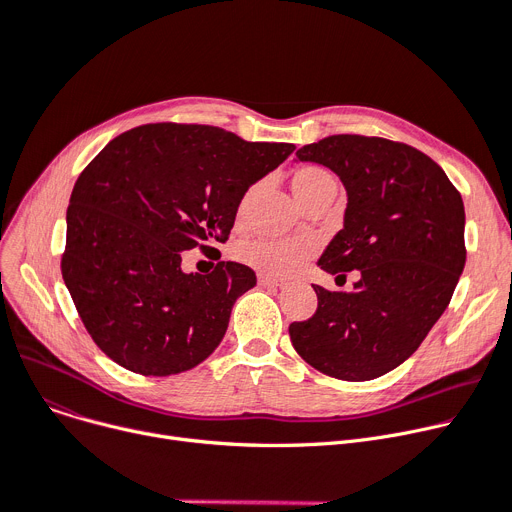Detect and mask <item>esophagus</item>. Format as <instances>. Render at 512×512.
Listing matches in <instances>:
<instances>
[{"mask_svg": "<svg viewBox=\"0 0 512 512\" xmlns=\"http://www.w3.org/2000/svg\"><path fill=\"white\" fill-rule=\"evenodd\" d=\"M258 285L260 287H283L285 281L283 279H277V277H270V275H258Z\"/></svg>", "mask_w": 512, "mask_h": 512, "instance_id": "34e87169", "label": "esophagus"}]
</instances>
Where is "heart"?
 <instances>
[{
	"label": "heart",
	"instance_id": "obj_1",
	"mask_svg": "<svg viewBox=\"0 0 512 512\" xmlns=\"http://www.w3.org/2000/svg\"><path fill=\"white\" fill-rule=\"evenodd\" d=\"M291 188L297 196V200L306 204L314 196H320L324 192H337V179L328 169L320 165H302L297 167L291 175ZM258 190V184L250 186L246 194L242 196V202L237 206V221L244 223L250 202ZM316 246L312 239H270V237H258L252 242H246L237 250V258L244 264L260 270L264 275L273 277H285L293 270L306 262L314 254Z\"/></svg>",
	"mask_w": 512,
	"mask_h": 512
}]
</instances>
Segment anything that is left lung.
<instances>
[{
	"mask_svg": "<svg viewBox=\"0 0 512 512\" xmlns=\"http://www.w3.org/2000/svg\"><path fill=\"white\" fill-rule=\"evenodd\" d=\"M335 171L347 190L343 229L318 266L353 291L312 285L318 308L289 324L295 351L318 372L362 382L401 366L446 310L465 268V206L422 150L337 134L295 153Z\"/></svg>",
	"mask_w": 512,
	"mask_h": 512,
	"instance_id": "8db88e82",
	"label": "left lung"
}]
</instances>
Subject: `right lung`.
Wrapping results in <instances>:
<instances>
[{"label":"right lung","instance_id":"add662e5","mask_svg":"<svg viewBox=\"0 0 512 512\" xmlns=\"http://www.w3.org/2000/svg\"><path fill=\"white\" fill-rule=\"evenodd\" d=\"M295 150L196 124H146L113 138L70 196L62 275L99 349L142 376L192 370L225 337L254 270L184 273L182 252L227 242L246 190Z\"/></svg>","mask_w":512,"mask_h":512}]
</instances>
